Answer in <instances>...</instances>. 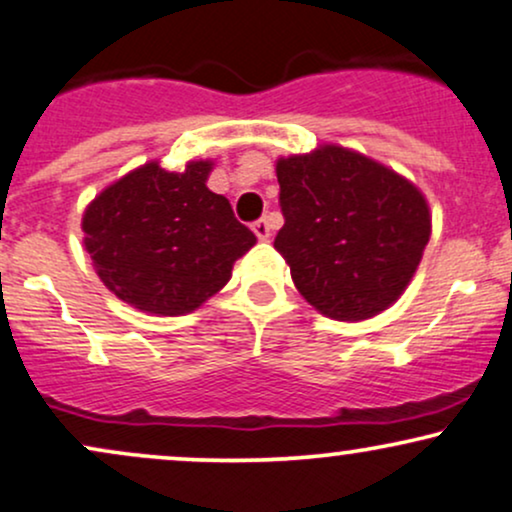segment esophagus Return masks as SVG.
<instances>
[{"instance_id":"34e87169","label":"esophagus","mask_w":512,"mask_h":512,"mask_svg":"<svg viewBox=\"0 0 512 512\" xmlns=\"http://www.w3.org/2000/svg\"><path fill=\"white\" fill-rule=\"evenodd\" d=\"M252 231H255V236L260 240H267L269 236H272V224H269L267 217H262L252 224Z\"/></svg>"}]
</instances>
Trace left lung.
<instances>
[{"label":"left lung","instance_id":"obj_1","mask_svg":"<svg viewBox=\"0 0 512 512\" xmlns=\"http://www.w3.org/2000/svg\"><path fill=\"white\" fill-rule=\"evenodd\" d=\"M286 224L274 248L300 295L338 322L389 310L420 267L432 212L415 183L391 166L324 143L276 159Z\"/></svg>","mask_w":512,"mask_h":512}]
</instances>
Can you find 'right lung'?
Instances as JSON below:
<instances>
[{"instance_id":"add662e5","label":"right lung","mask_w":512,"mask_h":512,"mask_svg":"<svg viewBox=\"0 0 512 512\" xmlns=\"http://www.w3.org/2000/svg\"><path fill=\"white\" fill-rule=\"evenodd\" d=\"M212 159L181 171L145 162L85 207L80 229L92 267L116 298L157 317L188 315L219 293L257 243L231 202L207 188Z\"/></svg>"}]
</instances>
